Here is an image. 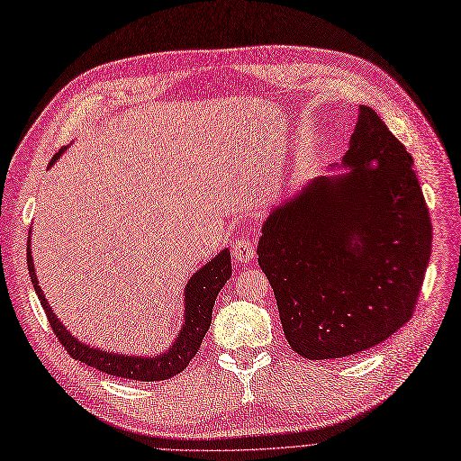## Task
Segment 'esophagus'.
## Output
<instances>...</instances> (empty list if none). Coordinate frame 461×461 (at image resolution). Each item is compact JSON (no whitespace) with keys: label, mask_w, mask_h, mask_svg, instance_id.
<instances>
[{"label":"esophagus","mask_w":461,"mask_h":461,"mask_svg":"<svg viewBox=\"0 0 461 461\" xmlns=\"http://www.w3.org/2000/svg\"><path fill=\"white\" fill-rule=\"evenodd\" d=\"M255 249H257V245H255V240H252V237H243V240H237L233 243V258L237 262H241V264H249L257 255Z\"/></svg>","instance_id":"obj_1"}]
</instances>
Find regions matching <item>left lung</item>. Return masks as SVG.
<instances>
[{
	"mask_svg": "<svg viewBox=\"0 0 461 461\" xmlns=\"http://www.w3.org/2000/svg\"><path fill=\"white\" fill-rule=\"evenodd\" d=\"M347 176L318 177L264 221L258 264L291 348L310 360L383 343L413 316L433 226L413 158L366 105Z\"/></svg>",
	"mask_w": 461,
	"mask_h": 461,
	"instance_id": "8db88e82",
	"label": "left lung"
}]
</instances>
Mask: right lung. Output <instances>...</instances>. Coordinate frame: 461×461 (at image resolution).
I'll return each instance as SVG.
<instances>
[{
    "label": "right lung",
    "mask_w": 461,
    "mask_h": 461,
    "mask_svg": "<svg viewBox=\"0 0 461 461\" xmlns=\"http://www.w3.org/2000/svg\"><path fill=\"white\" fill-rule=\"evenodd\" d=\"M59 155L61 153H57L51 158V165L55 162V158H59ZM26 260H28V274H31V279L34 284L38 299L43 306V312H46L51 330L55 337L61 340L65 350L72 356L74 360H78L86 366H92L103 371V374L131 379V381H165L177 375L180 371L187 367V364L195 358V354L199 352V347L203 343V337L211 328L216 294L220 293L221 287L226 285V281L231 276V257H230V250L224 249L218 257H214L206 266H203V268L189 279V284L185 287V321H184V330L176 339V345L162 356H155V358H141V356L136 358V356L95 350L82 345L78 339H74L65 330V325H61V321L55 318L46 301V296H43L38 285L34 262L31 257V240H28Z\"/></svg>",
    "instance_id": "add662e5"
}]
</instances>
